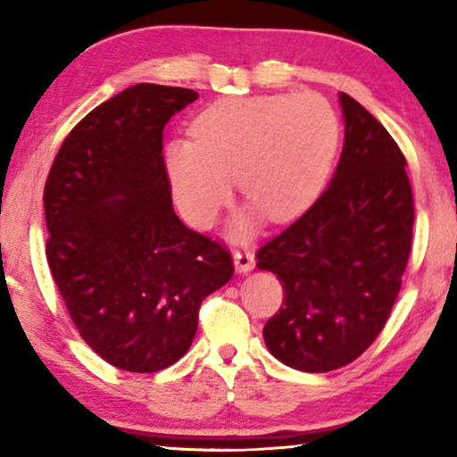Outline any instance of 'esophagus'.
I'll use <instances>...</instances> for the list:
<instances>
[{
  "mask_svg": "<svg viewBox=\"0 0 457 457\" xmlns=\"http://www.w3.org/2000/svg\"><path fill=\"white\" fill-rule=\"evenodd\" d=\"M234 266L239 274L252 272L253 266H256V260H253V253L250 250H236L234 252Z\"/></svg>",
  "mask_w": 457,
  "mask_h": 457,
  "instance_id": "34e87169",
  "label": "esophagus"
}]
</instances>
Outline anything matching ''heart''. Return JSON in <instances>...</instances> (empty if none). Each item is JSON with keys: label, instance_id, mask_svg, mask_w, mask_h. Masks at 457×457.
Returning a JSON list of instances; mask_svg holds the SVG:
<instances>
[{"label": "heart", "instance_id": "obj_1", "mask_svg": "<svg viewBox=\"0 0 457 457\" xmlns=\"http://www.w3.org/2000/svg\"><path fill=\"white\" fill-rule=\"evenodd\" d=\"M191 137L169 143L163 159L177 204L195 226L218 218L231 179L268 220L284 221L306 210L327 179L338 122L314 92L223 98L193 119ZM245 228L237 221V231Z\"/></svg>", "mask_w": 457, "mask_h": 457}]
</instances>
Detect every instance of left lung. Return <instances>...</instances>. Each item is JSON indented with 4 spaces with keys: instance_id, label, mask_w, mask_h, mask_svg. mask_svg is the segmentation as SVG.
<instances>
[{
    "instance_id": "1",
    "label": "left lung",
    "mask_w": 457,
    "mask_h": 457,
    "mask_svg": "<svg viewBox=\"0 0 457 457\" xmlns=\"http://www.w3.org/2000/svg\"><path fill=\"white\" fill-rule=\"evenodd\" d=\"M345 146L328 187L258 250L284 306L264 327L268 351L292 369L327 373L361 357L383 330L413 237L403 153L365 106L338 95Z\"/></svg>"
}]
</instances>
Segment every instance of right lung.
Here are the masks:
<instances>
[{
	"mask_svg": "<svg viewBox=\"0 0 457 457\" xmlns=\"http://www.w3.org/2000/svg\"><path fill=\"white\" fill-rule=\"evenodd\" d=\"M197 96L149 82L122 90L71 130L44 187L46 258L74 327L130 373L179 361L204 298L234 276L226 247L173 210L163 129Z\"/></svg>",
	"mask_w": 457,
	"mask_h": 457,
	"instance_id": "right-lung-1",
	"label": "right lung"
}]
</instances>
